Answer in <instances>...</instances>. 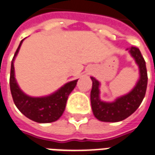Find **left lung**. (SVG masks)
Segmentation results:
<instances>
[{"label":"left lung","mask_w":155,"mask_h":155,"mask_svg":"<svg viewBox=\"0 0 155 155\" xmlns=\"http://www.w3.org/2000/svg\"><path fill=\"white\" fill-rule=\"evenodd\" d=\"M131 55L139 67L140 78L133 91L125 96L117 98L115 101L107 103L100 100L99 97V81L95 78L92 80V89L91 91V103L93 114L96 118L102 122L116 123L123 121L136 111L145 96L148 85V74L145 60L138 48L131 47Z\"/></svg>","instance_id":"obj_1"}]
</instances>
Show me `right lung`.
Listing matches in <instances>:
<instances>
[{
  "label": "right lung",
  "mask_w": 155,
  "mask_h": 155,
  "mask_svg": "<svg viewBox=\"0 0 155 155\" xmlns=\"http://www.w3.org/2000/svg\"><path fill=\"white\" fill-rule=\"evenodd\" d=\"M21 40L14 54L11 65L10 89L16 107L28 118L39 123L55 122L62 116L65 109L67 100L70 92L74 90L78 80L70 81L50 96L45 97H31L27 96L18 87L14 77L13 62L20 49Z\"/></svg>",
  "instance_id": "obj_1"
}]
</instances>
